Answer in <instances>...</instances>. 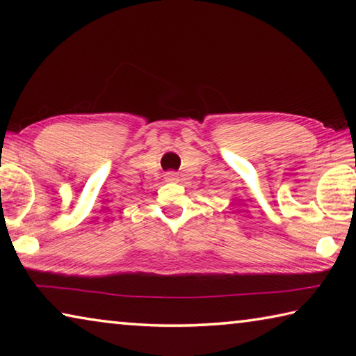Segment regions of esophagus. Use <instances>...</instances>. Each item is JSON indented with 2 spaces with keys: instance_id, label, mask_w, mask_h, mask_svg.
<instances>
[{
  "instance_id": "34e87169",
  "label": "esophagus",
  "mask_w": 356,
  "mask_h": 356,
  "mask_svg": "<svg viewBox=\"0 0 356 356\" xmlns=\"http://www.w3.org/2000/svg\"><path fill=\"white\" fill-rule=\"evenodd\" d=\"M166 179H168V180H171V182H176V180H177V176H176V172H168V176H166Z\"/></svg>"
}]
</instances>
